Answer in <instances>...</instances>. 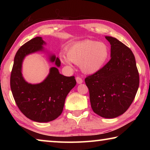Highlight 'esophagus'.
<instances>
[{
  "label": "esophagus",
  "instance_id": "34e87169",
  "mask_svg": "<svg viewBox=\"0 0 150 150\" xmlns=\"http://www.w3.org/2000/svg\"><path fill=\"white\" fill-rule=\"evenodd\" d=\"M76 81H77V83L78 84H81V83H83V79L82 78H81L80 77H76Z\"/></svg>",
  "mask_w": 150,
  "mask_h": 150
}]
</instances>
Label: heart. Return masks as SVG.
<instances>
[{"instance_id":"obj_1","label":"heart","mask_w":150,"mask_h":150,"mask_svg":"<svg viewBox=\"0 0 150 150\" xmlns=\"http://www.w3.org/2000/svg\"><path fill=\"white\" fill-rule=\"evenodd\" d=\"M67 55L60 54L62 62L70 65L71 62L79 65L87 74L98 71L106 64L110 56V50L105 43L94 40H84L75 43L68 48Z\"/></svg>"}]
</instances>
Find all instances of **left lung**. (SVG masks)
<instances>
[{"instance_id": "left-lung-1", "label": "left lung", "mask_w": 150, "mask_h": 150, "mask_svg": "<svg viewBox=\"0 0 150 150\" xmlns=\"http://www.w3.org/2000/svg\"><path fill=\"white\" fill-rule=\"evenodd\" d=\"M105 38L111 45V59L100 70L87 76L85 81L94 112L103 118H113L130 107L138 89L139 77L130 48L115 38Z\"/></svg>"}]
</instances>
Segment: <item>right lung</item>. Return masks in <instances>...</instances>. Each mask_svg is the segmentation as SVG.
Returning <instances> with one entry per match:
<instances>
[{
  "label": "right lung",
  "instance_id": "right-lung-1",
  "mask_svg": "<svg viewBox=\"0 0 150 150\" xmlns=\"http://www.w3.org/2000/svg\"><path fill=\"white\" fill-rule=\"evenodd\" d=\"M44 44L41 37H35L22 45L15 55L11 75V88L18 107L28 118L38 122H47L59 117L66 96L76 85L74 76L61 75L54 67L41 83L32 85L25 81L21 73L22 61L26 55L42 50ZM50 60L60 66V60L55 55Z\"/></svg>",
  "mask_w": 150,
  "mask_h": 150
}]
</instances>
